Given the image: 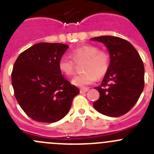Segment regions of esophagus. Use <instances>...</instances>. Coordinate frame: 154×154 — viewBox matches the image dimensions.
<instances>
[{
    "mask_svg": "<svg viewBox=\"0 0 154 154\" xmlns=\"http://www.w3.org/2000/svg\"><path fill=\"white\" fill-rule=\"evenodd\" d=\"M88 88H87V87H83V88H80V93H85L86 92V91H88Z\"/></svg>",
    "mask_w": 154,
    "mask_h": 154,
    "instance_id": "esophagus-1",
    "label": "esophagus"
}]
</instances>
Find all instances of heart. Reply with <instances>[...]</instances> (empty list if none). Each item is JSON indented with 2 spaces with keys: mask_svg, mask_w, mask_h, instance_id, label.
<instances>
[{
  "mask_svg": "<svg viewBox=\"0 0 154 154\" xmlns=\"http://www.w3.org/2000/svg\"><path fill=\"white\" fill-rule=\"evenodd\" d=\"M71 56L77 63L85 60L83 64V71H85L76 75L72 80V83L77 86L83 87L91 84L97 80V77L104 75L109 67L108 53L99 50L95 46L86 45L75 48L71 51ZM72 60L67 56L60 57L58 67L63 74L67 76L74 74L75 62Z\"/></svg>",
  "mask_w": 154,
  "mask_h": 154,
  "instance_id": "b5f03b06",
  "label": "heart"
}]
</instances>
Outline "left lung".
I'll list each match as a JSON object with an SVG mask.
<instances>
[{"label": "left lung", "instance_id": "1", "mask_svg": "<svg viewBox=\"0 0 154 154\" xmlns=\"http://www.w3.org/2000/svg\"><path fill=\"white\" fill-rule=\"evenodd\" d=\"M91 39L103 43L110 54L106 75L101 84L94 87L100 97L93 106L105 116H123L134 106L144 89L143 62L136 48L127 40L111 35Z\"/></svg>", "mask_w": 154, "mask_h": 154}]
</instances>
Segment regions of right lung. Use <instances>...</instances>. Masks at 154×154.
Segmentation results:
<instances>
[{
  "label": "right lung",
  "mask_w": 154,
  "mask_h": 154,
  "mask_svg": "<svg viewBox=\"0 0 154 154\" xmlns=\"http://www.w3.org/2000/svg\"><path fill=\"white\" fill-rule=\"evenodd\" d=\"M68 48L61 43L41 42L23 51L12 71L14 94L29 118L54 123L66 116L80 90L63 76L58 67Z\"/></svg>",
  "instance_id": "1"
}]
</instances>
